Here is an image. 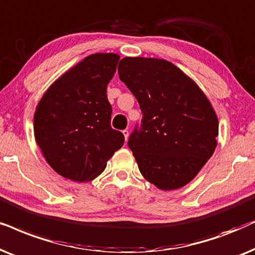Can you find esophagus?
Instances as JSON below:
<instances>
[{
  "mask_svg": "<svg viewBox=\"0 0 255 255\" xmlns=\"http://www.w3.org/2000/svg\"><path fill=\"white\" fill-rule=\"evenodd\" d=\"M122 133H124V135H125V140L128 141V137H129V131H128L127 129H125Z\"/></svg>",
  "mask_w": 255,
  "mask_h": 255,
  "instance_id": "1",
  "label": "esophagus"
}]
</instances>
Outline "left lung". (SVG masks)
Here are the masks:
<instances>
[{"label": "left lung", "instance_id": "1", "mask_svg": "<svg viewBox=\"0 0 255 255\" xmlns=\"http://www.w3.org/2000/svg\"><path fill=\"white\" fill-rule=\"evenodd\" d=\"M118 71L143 114L128 141L142 176L163 191L183 188L217 147L219 124L211 103L165 59L126 57Z\"/></svg>", "mask_w": 255, "mask_h": 255}]
</instances>
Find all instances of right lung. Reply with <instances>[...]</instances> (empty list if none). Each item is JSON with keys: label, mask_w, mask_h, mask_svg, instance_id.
Returning <instances> with one entry per match:
<instances>
[{"label": "right lung", "mask_w": 255, "mask_h": 255, "mask_svg": "<svg viewBox=\"0 0 255 255\" xmlns=\"http://www.w3.org/2000/svg\"><path fill=\"white\" fill-rule=\"evenodd\" d=\"M120 56L93 53L64 72L43 94L33 115V134L47 164L73 182H90L125 142L111 127L107 85Z\"/></svg>", "instance_id": "right-lung-1"}]
</instances>
